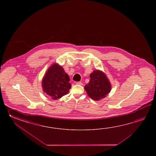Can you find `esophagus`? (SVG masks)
<instances>
[{"instance_id":"obj_1","label":"esophagus","mask_w":156,"mask_h":156,"mask_svg":"<svg viewBox=\"0 0 156 156\" xmlns=\"http://www.w3.org/2000/svg\"><path fill=\"white\" fill-rule=\"evenodd\" d=\"M77 85H83V83L82 82H81V81H79V82H77L76 83Z\"/></svg>"}]
</instances>
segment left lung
I'll use <instances>...</instances> for the list:
<instances>
[{"instance_id":"8db88e82","label":"left lung","mask_w":156,"mask_h":156,"mask_svg":"<svg viewBox=\"0 0 156 156\" xmlns=\"http://www.w3.org/2000/svg\"><path fill=\"white\" fill-rule=\"evenodd\" d=\"M90 77L89 83L85 86L88 95L94 100L104 98L111 89L110 83L105 74L99 70H96L90 74Z\"/></svg>"}]
</instances>
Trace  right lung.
I'll use <instances>...</instances> for the list:
<instances>
[{
    "label": "right lung",
    "instance_id": "right-lung-1",
    "mask_svg": "<svg viewBox=\"0 0 156 156\" xmlns=\"http://www.w3.org/2000/svg\"><path fill=\"white\" fill-rule=\"evenodd\" d=\"M69 81V77L63 68L55 63L48 69L43 77V91L51 99H58L69 92L71 87Z\"/></svg>",
    "mask_w": 156,
    "mask_h": 156
}]
</instances>
